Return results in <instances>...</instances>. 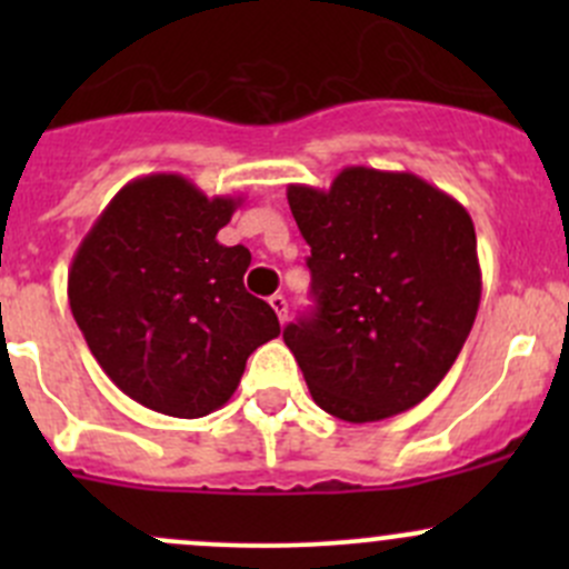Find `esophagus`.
<instances>
[{"mask_svg": "<svg viewBox=\"0 0 569 569\" xmlns=\"http://www.w3.org/2000/svg\"><path fill=\"white\" fill-rule=\"evenodd\" d=\"M269 306H272V311L278 313L280 325H286V319H289V302H286V297L283 295H272V297H269Z\"/></svg>", "mask_w": 569, "mask_h": 569, "instance_id": "34e87169", "label": "esophagus"}]
</instances>
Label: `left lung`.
<instances>
[{
  "mask_svg": "<svg viewBox=\"0 0 569 569\" xmlns=\"http://www.w3.org/2000/svg\"><path fill=\"white\" fill-rule=\"evenodd\" d=\"M317 313L283 330L313 401L349 423L405 412L449 375L481 300L468 209L416 173L289 183Z\"/></svg>",
  "mask_w": 569,
  "mask_h": 569,
  "instance_id": "obj_1",
  "label": "left lung"
}]
</instances>
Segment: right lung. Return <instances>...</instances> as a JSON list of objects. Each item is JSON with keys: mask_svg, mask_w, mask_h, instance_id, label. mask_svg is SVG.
<instances>
[{"mask_svg": "<svg viewBox=\"0 0 569 569\" xmlns=\"http://www.w3.org/2000/svg\"><path fill=\"white\" fill-rule=\"evenodd\" d=\"M242 198L200 192L178 173L126 183L73 252L71 313L104 375L173 418L220 410L250 352L280 336L244 289L250 250L217 242Z\"/></svg>", "mask_w": 569, "mask_h": 569, "instance_id": "add662e5", "label": "right lung"}]
</instances>
